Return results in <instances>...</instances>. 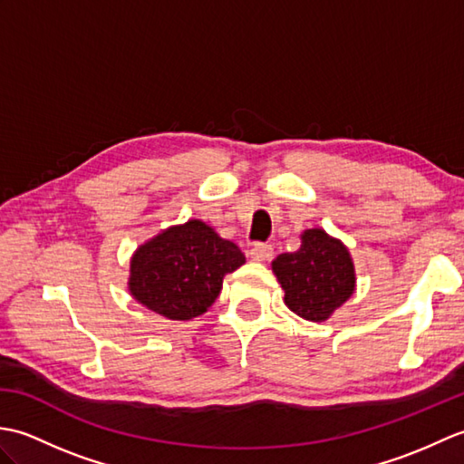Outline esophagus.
Instances as JSON below:
<instances>
[{
    "label": "esophagus",
    "mask_w": 464,
    "mask_h": 464,
    "mask_svg": "<svg viewBox=\"0 0 464 464\" xmlns=\"http://www.w3.org/2000/svg\"><path fill=\"white\" fill-rule=\"evenodd\" d=\"M249 255H251L253 261H267V259L273 257V247L269 243H255L251 251H249Z\"/></svg>",
    "instance_id": "34e87169"
}]
</instances>
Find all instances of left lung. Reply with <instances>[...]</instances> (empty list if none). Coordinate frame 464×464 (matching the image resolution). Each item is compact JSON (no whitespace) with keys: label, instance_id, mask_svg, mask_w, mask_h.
I'll use <instances>...</instances> for the list:
<instances>
[{"label":"left lung","instance_id":"left-lung-1","mask_svg":"<svg viewBox=\"0 0 464 464\" xmlns=\"http://www.w3.org/2000/svg\"><path fill=\"white\" fill-rule=\"evenodd\" d=\"M285 303L307 321H324L354 291V269L347 247L321 229L303 233L301 247L273 261Z\"/></svg>","mask_w":464,"mask_h":464}]
</instances>
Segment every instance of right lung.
<instances>
[{"instance_id":"obj_1","label":"right lung","mask_w":464,"mask_h":464,"mask_svg":"<svg viewBox=\"0 0 464 464\" xmlns=\"http://www.w3.org/2000/svg\"><path fill=\"white\" fill-rule=\"evenodd\" d=\"M243 263L237 245L193 219L135 251L130 291L147 309L173 321H189L211 307L225 275Z\"/></svg>"}]
</instances>
